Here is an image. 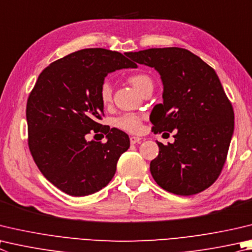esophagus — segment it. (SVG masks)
I'll list each match as a JSON object with an SVG mask.
<instances>
[{"label":"esophagus","mask_w":252,"mask_h":252,"mask_svg":"<svg viewBox=\"0 0 252 252\" xmlns=\"http://www.w3.org/2000/svg\"><path fill=\"white\" fill-rule=\"evenodd\" d=\"M141 138L140 136H131L130 138V142H131V144H136V143H140L141 142Z\"/></svg>","instance_id":"34e87169"}]
</instances>
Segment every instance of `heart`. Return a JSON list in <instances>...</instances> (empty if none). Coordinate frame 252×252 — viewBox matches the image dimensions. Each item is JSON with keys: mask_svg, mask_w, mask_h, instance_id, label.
<instances>
[{"mask_svg": "<svg viewBox=\"0 0 252 252\" xmlns=\"http://www.w3.org/2000/svg\"><path fill=\"white\" fill-rule=\"evenodd\" d=\"M129 81L139 93H141L148 85H152V80L150 79V77L143 74L131 76L129 78ZM100 98H101V101L104 104H108L111 101L112 89L111 85L109 84L108 81H104L101 85V88H100ZM141 125L142 118L139 114L135 113H126L114 120V126L117 127L121 130H125L126 132H131V133H136V132H139L141 130Z\"/></svg>", "mask_w": 252, "mask_h": 252, "instance_id": "b5f03b06", "label": "heart"}]
</instances>
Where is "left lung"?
Returning <instances> with one entry per match:
<instances>
[{
	"instance_id": "left-lung-1",
	"label": "left lung",
	"mask_w": 252,
	"mask_h": 252,
	"mask_svg": "<svg viewBox=\"0 0 252 252\" xmlns=\"http://www.w3.org/2000/svg\"><path fill=\"white\" fill-rule=\"evenodd\" d=\"M126 55L161 76L163 103L154 106L150 120L154 133H175L174 143L158 142V155L150 164L154 181L182 196L208 189L226 162L235 126L234 109L216 71L184 48H150Z\"/></svg>"
}]
</instances>
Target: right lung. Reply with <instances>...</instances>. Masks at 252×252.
I'll list each match as a JSON object with an SVG mask.
<instances>
[{
    "instance_id": "1",
    "label": "right lung",
    "mask_w": 252,
    "mask_h": 252,
    "mask_svg": "<svg viewBox=\"0 0 252 252\" xmlns=\"http://www.w3.org/2000/svg\"><path fill=\"white\" fill-rule=\"evenodd\" d=\"M138 65L121 53L86 48L50 63L27 100L29 146L36 165L54 186L70 196L102 189L130 148L125 132L98 123L103 114L104 77ZM106 134L104 144L87 141L90 130Z\"/></svg>"
}]
</instances>
